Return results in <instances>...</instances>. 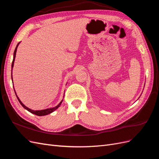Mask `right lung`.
<instances>
[{
    "label": "right lung",
    "mask_w": 159,
    "mask_h": 159,
    "mask_svg": "<svg viewBox=\"0 0 159 159\" xmlns=\"http://www.w3.org/2000/svg\"><path fill=\"white\" fill-rule=\"evenodd\" d=\"M19 43H18V45H17V46H16V48H15V51H14V58H13V61H12V80H12V68H13V66H14V61H15V58H16V51H17V48H18V45H19ZM14 92H15V94H16V97H17V98H18V101L20 102V103L21 104V105L25 109H26L27 111H28L29 112H30L31 113H32V114H35V115H37V116H45V115H47V114H51V113H52V112H54V111L55 110H57V109L61 106V103L62 102V101H63V99L61 101V102H60L58 105H57V106H56L55 107H53V108H47V109H45V110H41V111H34V110H31V109H30V108H27L26 106H25L24 104L21 102V101L20 100V98H19V97L17 96V95H16V91H15V90H14Z\"/></svg>",
    "instance_id": "obj_1"
}]
</instances>
